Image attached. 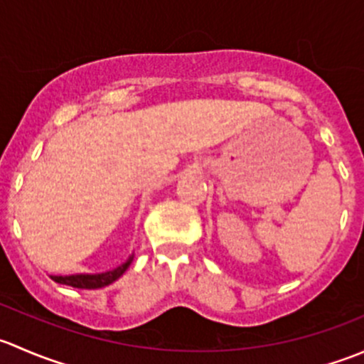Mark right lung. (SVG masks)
<instances>
[{"instance_id":"right-lung-1","label":"right lung","mask_w":364,"mask_h":364,"mask_svg":"<svg viewBox=\"0 0 364 364\" xmlns=\"http://www.w3.org/2000/svg\"><path fill=\"white\" fill-rule=\"evenodd\" d=\"M134 260V255L128 257L127 262H123L121 266H117L116 269L107 271V273H100V274H70V277H50L54 282L63 285H70V287L75 289H100L105 287V285L112 284L116 282L124 271L128 269V266Z\"/></svg>"}]
</instances>
